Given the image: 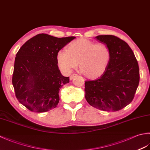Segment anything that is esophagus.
Returning <instances> with one entry per match:
<instances>
[{
	"label": "esophagus",
	"mask_w": 150,
	"mask_h": 150,
	"mask_svg": "<svg viewBox=\"0 0 150 150\" xmlns=\"http://www.w3.org/2000/svg\"><path fill=\"white\" fill-rule=\"evenodd\" d=\"M77 74H75V73H74V74H72V75H70V77H69V79L70 80H72V79L74 78L75 77H76V76H77Z\"/></svg>",
	"instance_id": "1"
}]
</instances>
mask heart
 I'll return each instance as SVG.
<instances>
[{"mask_svg": "<svg viewBox=\"0 0 150 150\" xmlns=\"http://www.w3.org/2000/svg\"><path fill=\"white\" fill-rule=\"evenodd\" d=\"M111 57L110 50L106 44L86 39L73 41L67 47V52L59 51L57 54V63L64 72L69 73L79 64L81 72L90 79L104 74Z\"/></svg>", "mask_w": 150, "mask_h": 150, "instance_id": "b5f03b06", "label": "heart"}]
</instances>
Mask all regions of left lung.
Instances as JSON below:
<instances>
[{
    "mask_svg": "<svg viewBox=\"0 0 150 150\" xmlns=\"http://www.w3.org/2000/svg\"><path fill=\"white\" fill-rule=\"evenodd\" d=\"M111 54L106 71L94 81H85V98L91 106L117 111L132 103L139 83L138 62L125 41L111 35H98Z\"/></svg>",
    "mask_w": 150,
    "mask_h": 150,
    "instance_id": "obj_1",
    "label": "left lung"
}]
</instances>
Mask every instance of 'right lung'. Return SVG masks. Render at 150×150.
<instances>
[{
    "instance_id": "add662e5",
    "label": "right lung",
    "mask_w": 150,
    "mask_h": 150,
    "mask_svg": "<svg viewBox=\"0 0 150 150\" xmlns=\"http://www.w3.org/2000/svg\"><path fill=\"white\" fill-rule=\"evenodd\" d=\"M75 38L40 33L26 41L18 50L12 84L17 100L27 109L42 113L57 107L60 88L69 82V77L60 73L57 54Z\"/></svg>"
}]
</instances>
